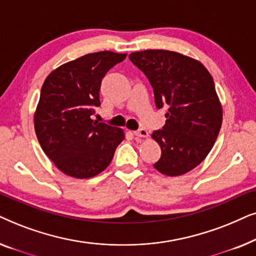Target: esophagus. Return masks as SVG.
I'll use <instances>...</instances> for the list:
<instances>
[{"label": "esophagus", "mask_w": 256, "mask_h": 256, "mask_svg": "<svg viewBox=\"0 0 256 256\" xmlns=\"http://www.w3.org/2000/svg\"><path fill=\"white\" fill-rule=\"evenodd\" d=\"M134 135L138 136V138H146V136H148V132H146V129L144 128H140L138 130L134 132Z\"/></svg>", "instance_id": "obj_1"}]
</instances>
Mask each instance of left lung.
<instances>
[{"label":"left lung","instance_id":"1","mask_svg":"<svg viewBox=\"0 0 256 256\" xmlns=\"http://www.w3.org/2000/svg\"><path fill=\"white\" fill-rule=\"evenodd\" d=\"M129 59L148 78L156 107L168 108L166 124L152 135L162 150L154 168L166 176L188 172L211 152L222 127L211 74L198 60L168 50L132 52Z\"/></svg>","mask_w":256,"mask_h":256}]
</instances>
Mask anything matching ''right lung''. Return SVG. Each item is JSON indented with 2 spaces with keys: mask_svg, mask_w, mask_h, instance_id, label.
Wrapping results in <instances>:
<instances>
[{
  "mask_svg": "<svg viewBox=\"0 0 256 256\" xmlns=\"http://www.w3.org/2000/svg\"><path fill=\"white\" fill-rule=\"evenodd\" d=\"M127 54L101 51L59 66L42 86L34 130L56 166L74 178L96 176L124 141L122 129L92 120L104 76Z\"/></svg>",
  "mask_w": 256,
  "mask_h": 256,
  "instance_id": "obj_1",
  "label": "right lung"
}]
</instances>
